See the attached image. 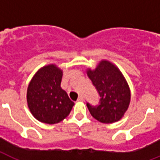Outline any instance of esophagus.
<instances>
[{
    "label": "esophagus",
    "mask_w": 160,
    "mask_h": 160,
    "mask_svg": "<svg viewBox=\"0 0 160 160\" xmlns=\"http://www.w3.org/2000/svg\"><path fill=\"white\" fill-rule=\"evenodd\" d=\"M83 100H84V97H83L82 95H80V96L78 97L77 101H83Z\"/></svg>",
    "instance_id": "esophagus-1"
}]
</instances>
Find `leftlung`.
I'll use <instances>...</instances> for the list:
<instances>
[{
	"label": "left lung",
	"instance_id": "left-lung-1",
	"mask_svg": "<svg viewBox=\"0 0 160 160\" xmlns=\"http://www.w3.org/2000/svg\"><path fill=\"white\" fill-rule=\"evenodd\" d=\"M87 75L100 96L98 105L86 104L90 114L105 124L119 120L130 102L129 88L122 73L113 64L103 60L95 70H88Z\"/></svg>",
	"mask_w": 160,
	"mask_h": 160
}]
</instances>
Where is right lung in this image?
<instances>
[{
	"instance_id": "right-lung-1",
	"label": "right lung",
	"mask_w": 160,
	"mask_h": 160,
	"mask_svg": "<svg viewBox=\"0 0 160 160\" xmlns=\"http://www.w3.org/2000/svg\"><path fill=\"white\" fill-rule=\"evenodd\" d=\"M61 79L62 70L50 65L38 70L29 84L28 107L39 121L49 124L62 121L75 105L60 87Z\"/></svg>"
}]
</instances>
